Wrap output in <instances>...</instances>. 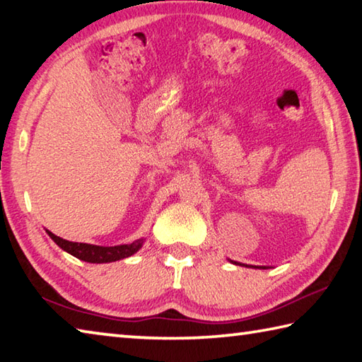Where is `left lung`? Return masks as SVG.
Masks as SVG:
<instances>
[{"label":"left lung","mask_w":362,"mask_h":362,"mask_svg":"<svg viewBox=\"0 0 362 362\" xmlns=\"http://www.w3.org/2000/svg\"><path fill=\"white\" fill-rule=\"evenodd\" d=\"M231 263L233 264H241V263H238V262H233V260H230ZM243 266H247V264H243ZM250 268H260V269H266V268H263V266H250Z\"/></svg>","instance_id":"left-lung-1"}]
</instances>
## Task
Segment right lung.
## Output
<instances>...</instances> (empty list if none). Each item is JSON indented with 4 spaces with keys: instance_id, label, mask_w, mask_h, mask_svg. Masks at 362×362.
<instances>
[{
    "instance_id": "add662e5",
    "label": "right lung",
    "mask_w": 362,
    "mask_h": 362,
    "mask_svg": "<svg viewBox=\"0 0 362 362\" xmlns=\"http://www.w3.org/2000/svg\"><path fill=\"white\" fill-rule=\"evenodd\" d=\"M47 233H49L52 240L57 243L61 249L66 250L67 254L77 257L78 260H83L88 263H110V262L122 260V258H127L134 255L135 252H139L143 245V240H137L131 244L110 245V247L107 245L105 247V245L67 241V240H63V238L53 235L49 230H47Z\"/></svg>"
}]
</instances>
